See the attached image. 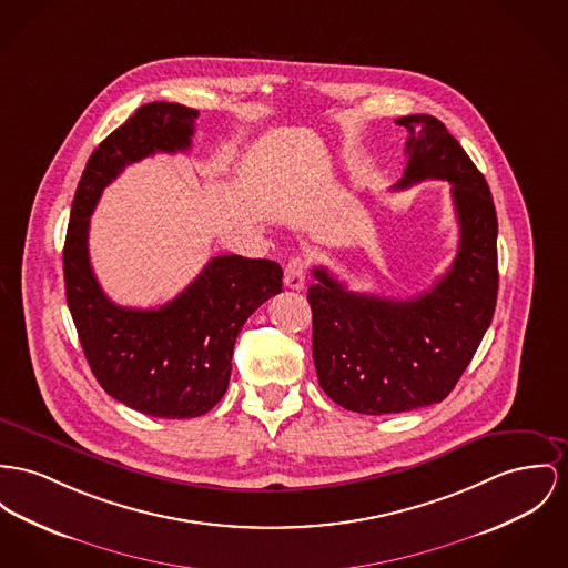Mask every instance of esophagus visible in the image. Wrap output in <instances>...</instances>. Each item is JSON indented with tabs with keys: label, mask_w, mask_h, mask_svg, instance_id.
Returning a JSON list of instances; mask_svg holds the SVG:
<instances>
[{
	"label": "esophagus",
	"mask_w": 568,
	"mask_h": 568,
	"mask_svg": "<svg viewBox=\"0 0 568 568\" xmlns=\"http://www.w3.org/2000/svg\"><path fill=\"white\" fill-rule=\"evenodd\" d=\"M305 275H307V263L300 256L291 258L284 268V284L293 291H302L305 286Z\"/></svg>",
	"instance_id": "obj_1"
}]
</instances>
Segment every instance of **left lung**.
<instances>
[{"instance_id":"left-lung-1","label":"left lung","mask_w":568,"mask_h":568,"mask_svg":"<svg viewBox=\"0 0 568 568\" xmlns=\"http://www.w3.org/2000/svg\"><path fill=\"white\" fill-rule=\"evenodd\" d=\"M407 168L394 190L448 181L460 227L453 266L414 300L353 293L314 266L312 357L323 392L348 412L383 416L442 403L491 325L497 215L485 176L442 120L403 115Z\"/></svg>"}]
</instances>
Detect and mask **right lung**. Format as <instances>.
<instances>
[{"label":"right lung","instance_id":"obj_1","mask_svg":"<svg viewBox=\"0 0 568 568\" xmlns=\"http://www.w3.org/2000/svg\"><path fill=\"white\" fill-rule=\"evenodd\" d=\"M200 112L179 103L142 105L90 154L77 185L64 243V286L83 355L101 387L144 416H204L226 394L234 342L245 321L282 293V266L215 256L190 286L154 310L108 300L88 256L90 215L131 163L191 146Z\"/></svg>","mask_w":568,"mask_h":568}]
</instances>
